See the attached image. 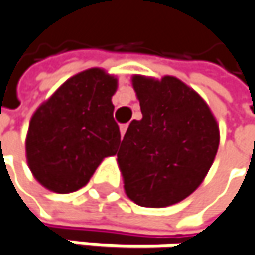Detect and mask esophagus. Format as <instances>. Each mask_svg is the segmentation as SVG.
Instances as JSON below:
<instances>
[{
    "label": "esophagus",
    "mask_w": 255,
    "mask_h": 255,
    "mask_svg": "<svg viewBox=\"0 0 255 255\" xmlns=\"http://www.w3.org/2000/svg\"><path fill=\"white\" fill-rule=\"evenodd\" d=\"M127 128H128L127 124H121V126H120V131H121V137H124V134H126Z\"/></svg>",
    "instance_id": "34e87169"
}]
</instances>
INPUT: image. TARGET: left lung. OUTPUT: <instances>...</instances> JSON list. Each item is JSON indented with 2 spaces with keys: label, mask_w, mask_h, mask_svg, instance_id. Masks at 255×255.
Masks as SVG:
<instances>
[{
  "label": "left lung",
  "mask_w": 255,
  "mask_h": 255,
  "mask_svg": "<svg viewBox=\"0 0 255 255\" xmlns=\"http://www.w3.org/2000/svg\"><path fill=\"white\" fill-rule=\"evenodd\" d=\"M142 118L132 120L117 154L126 193L147 208L180 202L202 183L219 145V129L193 89L173 76H134Z\"/></svg>",
  "instance_id": "obj_1"
}]
</instances>
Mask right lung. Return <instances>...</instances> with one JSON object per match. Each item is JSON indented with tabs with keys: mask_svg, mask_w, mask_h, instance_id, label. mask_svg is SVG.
<instances>
[{
	"mask_svg": "<svg viewBox=\"0 0 255 255\" xmlns=\"http://www.w3.org/2000/svg\"><path fill=\"white\" fill-rule=\"evenodd\" d=\"M117 79L89 69L63 83L34 113L27 134V160L34 177L57 193L83 187L102 158L121 142L111 97Z\"/></svg>",
	"mask_w": 255,
	"mask_h": 255,
	"instance_id": "1",
	"label": "right lung"
}]
</instances>
